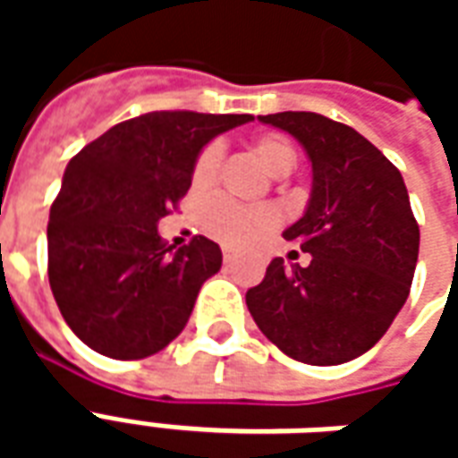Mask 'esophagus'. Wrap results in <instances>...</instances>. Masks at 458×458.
Here are the masks:
<instances>
[{"label":"esophagus","mask_w":458,"mask_h":458,"mask_svg":"<svg viewBox=\"0 0 458 458\" xmlns=\"http://www.w3.org/2000/svg\"><path fill=\"white\" fill-rule=\"evenodd\" d=\"M223 259H225V262H233V250L223 248Z\"/></svg>","instance_id":"1"}]
</instances>
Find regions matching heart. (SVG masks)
I'll return each mask as SVG.
<instances>
[{
  "label": "heart",
  "mask_w": 458,
  "mask_h": 458,
  "mask_svg": "<svg viewBox=\"0 0 458 458\" xmlns=\"http://www.w3.org/2000/svg\"><path fill=\"white\" fill-rule=\"evenodd\" d=\"M252 151L258 154L262 166L269 171V176H287L297 164V151L292 147V141L284 140L282 134H259L252 140ZM220 159H223L220 144H208L200 151L199 159L193 164V186L196 189H206L216 181ZM277 220V210L269 206H240L235 200L223 199V196L206 200L199 213L200 228L230 248H242L252 240H258L259 235L275 228Z\"/></svg>",
  "instance_id": "b5f03b06"
}]
</instances>
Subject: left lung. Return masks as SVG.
<instances>
[{
    "label": "left lung",
    "mask_w": 458,
    "mask_h": 458,
    "mask_svg": "<svg viewBox=\"0 0 458 458\" xmlns=\"http://www.w3.org/2000/svg\"><path fill=\"white\" fill-rule=\"evenodd\" d=\"M311 161L304 216L284 230L311 255L307 267L275 258L245 301L282 353L341 365L370 351L410 294L420 225L403 174L353 127L317 113L259 114Z\"/></svg>",
    "instance_id": "1"
}]
</instances>
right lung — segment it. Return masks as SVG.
<instances>
[{"instance_id": "1", "label": "right lung", "mask_w": 458, "mask_h": 458, "mask_svg": "<svg viewBox=\"0 0 458 458\" xmlns=\"http://www.w3.org/2000/svg\"><path fill=\"white\" fill-rule=\"evenodd\" d=\"M250 120L147 113L110 127L68 161L48 216V282L85 345L140 360L183 331L223 252L203 235L166 245L157 225L191 189L200 149Z\"/></svg>"}]
</instances>
